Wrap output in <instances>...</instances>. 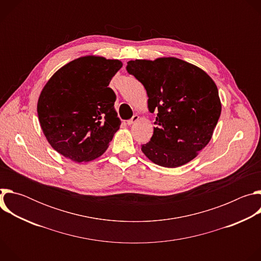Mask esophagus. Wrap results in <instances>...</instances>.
Instances as JSON below:
<instances>
[{"label":"esophagus","instance_id":"1","mask_svg":"<svg viewBox=\"0 0 261 261\" xmlns=\"http://www.w3.org/2000/svg\"><path fill=\"white\" fill-rule=\"evenodd\" d=\"M138 119H139V117H138L137 115H134L130 120L127 121V124H128V125H132V124H134L135 122H137Z\"/></svg>","mask_w":261,"mask_h":261}]
</instances>
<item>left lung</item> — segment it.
<instances>
[{
  "mask_svg": "<svg viewBox=\"0 0 261 261\" xmlns=\"http://www.w3.org/2000/svg\"><path fill=\"white\" fill-rule=\"evenodd\" d=\"M127 71L147 94L156 111L151 140L142 153L155 164L174 168L193 160L210 142L221 115L216 84L200 68L176 58L135 60Z\"/></svg>",
  "mask_w": 261,
  "mask_h": 261,
  "instance_id": "left-lung-1",
  "label": "left lung"
}]
</instances>
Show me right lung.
<instances>
[{
  "instance_id": "right-lung-1",
  "label": "right lung",
  "mask_w": 261,
  "mask_h": 261,
  "mask_svg": "<svg viewBox=\"0 0 261 261\" xmlns=\"http://www.w3.org/2000/svg\"><path fill=\"white\" fill-rule=\"evenodd\" d=\"M122 66L119 60L82 57L59 69L44 86L37 113L58 153L88 162L106 151L121 125L115 109L117 96L108 85Z\"/></svg>"
}]
</instances>
